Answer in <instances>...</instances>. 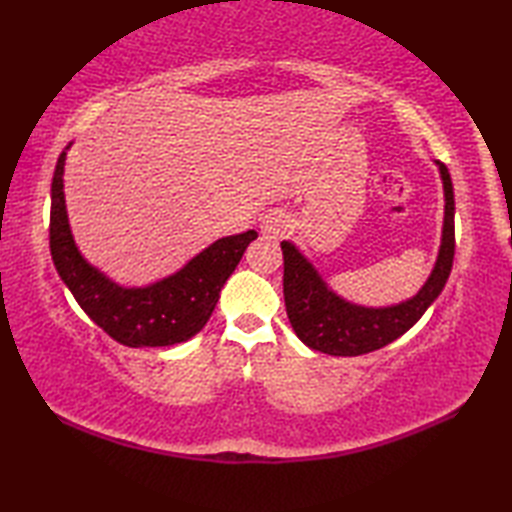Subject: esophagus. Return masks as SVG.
Returning a JSON list of instances; mask_svg holds the SVG:
<instances>
[{"label":"esophagus","instance_id":"obj_1","mask_svg":"<svg viewBox=\"0 0 512 512\" xmlns=\"http://www.w3.org/2000/svg\"><path fill=\"white\" fill-rule=\"evenodd\" d=\"M286 226H288L286 215L273 211V213H268L264 220H262V233L268 235V237H277V235H281V233L286 231Z\"/></svg>","mask_w":512,"mask_h":512}]
</instances>
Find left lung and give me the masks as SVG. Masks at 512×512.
<instances>
[{
    "instance_id": "1",
    "label": "left lung",
    "mask_w": 512,
    "mask_h": 512,
    "mask_svg": "<svg viewBox=\"0 0 512 512\" xmlns=\"http://www.w3.org/2000/svg\"><path fill=\"white\" fill-rule=\"evenodd\" d=\"M444 184V226L440 253L427 284L416 297L387 308H365L345 301L325 284L299 248L281 242L284 250V299L292 330L310 350L330 356H361L396 341L420 321L438 299L451 275L455 255V200L449 169L436 160Z\"/></svg>"
}]
</instances>
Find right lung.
Listing matches in <instances>:
<instances>
[{
  "label": "right lung",
  "mask_w": 512,
  "mask_h": 512,
  "mask_svg": "<svg viewBox=\"0 0 512 512\" xmlns=\"http://www.w3.org/2000/svg\"><path fill=\"white\" fill-rule=\"evenodd\" d=\"M68 149L70 145L61 151L54 167L50 206V253L63 284L70 288L83 312L118 343L127 347H167L189 341L209 321L222 286L257 233L246 231L217 239L176 275L151 286H118L99 268L85 262L74 244L63 195Z\"/></svg>",
  "instance_id": "obj_1"
}]
</instances>
